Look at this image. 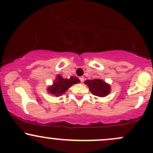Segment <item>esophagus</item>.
<instances>
[{
	"label": "esophagus",
	"mask_w": 153,
	"mask_h": 153,
	"mask_svg": "<svg viewBox=\"0 0 153 153\" xmlns=\"http://www.w3.org/2000/svg\"><path fill=\"white\" fill-rule=\"evenodd\" d=\"M79 79H80V81H81V82H83L84 80H85V78H84V76H81V77H79Z\"/></svg>",
	"instance_id": "obj_1"
}]
</instances>
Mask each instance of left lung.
I'll return each mask as SVG.
<instances>
[{"mask_svg":"<svg viewBox=\"0 0 153 153\" xmlns=\"http://www.w3.org/2000/svg\"><path fill=\"white\" fill-rule=\"evenodd\" d=\"M85 84L88 86L92 94L98 97H105L109 95L111 91V86L101 79H88Z\"/></svg>","mask_w":153,"mask_h":153,"instance_id":"left-lung-1","label":"left lung"}]
</instances>
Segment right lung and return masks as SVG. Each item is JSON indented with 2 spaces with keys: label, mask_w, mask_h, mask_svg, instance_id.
<instances>
[{
  "label": "right lung",
  "mask_w": 153,
  "mask_h": 153,
  "mask_svg": "<svg viewBox=\"0 0 153 153\" xmlns=\"http://www.w3.org/2000/svg\"><path fill=\"white\" fill-rule=\"evenodd\" d=\"M79 82L80 80L76 76H71L69 79H65L58 74L56 76V79L53 82V84L47 88V92L52 96H60L64 94L72 85L79 83Z\"/></svg>",
  "instance_id": "right-lung-1"
}]
</instances>
